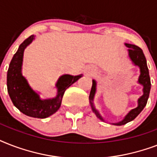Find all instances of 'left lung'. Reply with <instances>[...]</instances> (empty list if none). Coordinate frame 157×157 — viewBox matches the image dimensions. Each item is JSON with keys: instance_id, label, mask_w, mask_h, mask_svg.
I'll return each mask as SVG.
<instances>
[{"instance_id": "1", "label": "left lung", "mask_w": 157, "mask_h": 157, "mask_svg": "<svg viewBox=\"0 0 157 157\" xmlns=\"http://www.w3.org/2000/svg\"><path fill=\"white\" fill-rule=\"evenodd\" d=\"M124 45H126L127 47L129 48V55L132 62L134 63L135 65L139 67L140 68V76L139 78V83L143 85L144 86V95L142 96L141 98H139L138 101V107L134 109L131 110L130 112L126 115V117H124V120L118 122V123H114L116 125H122L128 123V122L131 121L143 111L144 107L146 106L147 103V99H148L149 94H150V90H151V80H150V76H149V71L147 68V60L145 58L143 50L141 48H139V46H137L135 45H131V44H127L125 43ZM96 91V82L94 80H93V84H92V87H91L90 93V102L91 107L93 112L95 113L98 118H99L102 121H104L103 119V117H101L100 114L98 113V112L94 108L93 104V99L94 94Z\"/></svg>"}]
</instances>
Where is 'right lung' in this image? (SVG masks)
Segmentation results:
<instances>
[{
  "instance_id": "add662e5",
  "label": "right lung",
  "mask_w": 157,
  "mask_h": 157,
  "mask_svg": "<svg viewBox=\"0 0 157 157\" xmlns=\"http://www.w3.org/2000/svg\"><path fill=\"white\" fill-rule=\"evenodd\" d=\"M34 38V35L27 38L19 45L18 51L13 55L7 71V90L13 104L21 112L28 117L44 119L59 110L65 90L81 77V75L75 76L71 75L62 76L56 84L58 88L56 97L45 100L40 99L21 73L23 51Z\"/></svg>"
}]
</instances>
